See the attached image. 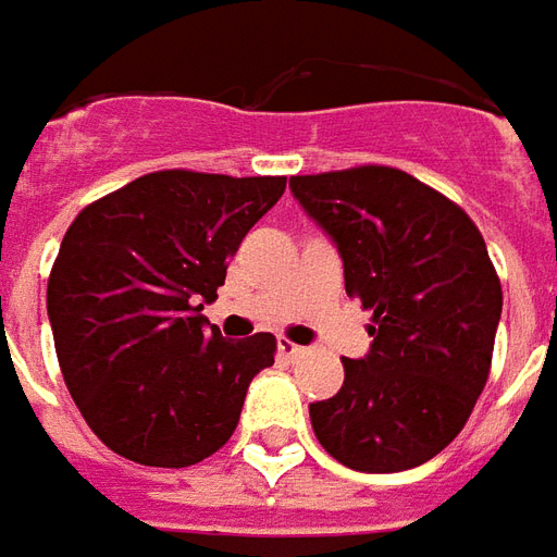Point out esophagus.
<instances>
[{
    "mask_svg": "<svg viewBox=\"0 0 557 557\" xmlns=\"http://www.w3.org/2000/svg\"><path fill=\"white\" fill-rule=\"evenodd\" d=\"M277 349H280V355L286 358V361H298V358H304V355H307V349H304V346H295L292 339H283V337H280Z\"/></svg>",
    "mask_w": 557,
    "mask_h": 557,
    "instance_id": "1",
    "label": "esophagus"
}]
</instances>
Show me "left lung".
I'll return each instance as SVG.
<instances>
[{
	"label": "left lung",
	"instance_id": "left-lung-1",
	"mask_svg": "<svg viewBox=\"0 0 557 557\" xmlns=\"http://www.w3.org/2000/svg\"><path fill=\"white\" fill-rule=\"evenodd\" d=\"M334 238L346 292L373 313V346L343 361L337 394L310 406L319 444L370 474L442 454L490 379L502 280L462 208L394 166L292 175Z\"/></svg>",
	"mask_w": 557,
	"mask_h": 557
}]
</instances>
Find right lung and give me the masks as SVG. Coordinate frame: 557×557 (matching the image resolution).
I'll list each match as a JSON object with an SVG mask.
<instances>
[{"label": "right lung", "mask_w": 557, "mask_h": 557, "mask_svg": "<svg viewBox=\"0 0 557 557\" xmlns=\"http://www.w3.org/2000/svg\"><path fill=\"white\" fill-rule=\"evenodd\" d=\"M283 190V175L160 170L67 226L47 315L67 391L110 450L139 466L184 468L230 442L277 339L208 334L202 307Z\"/></svg>", "instance_id": "obj_1"}]
</instances>
